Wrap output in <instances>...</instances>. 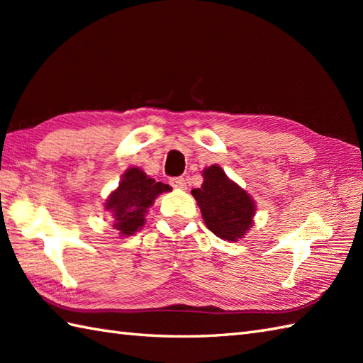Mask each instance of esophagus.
Listing matches in <instances>:
<instances>
[{"instance_id":"obj_1","label":"esophagus","mask_w":363,"mask_h":363,"mask_svg":"<svg viewBox=\"0 0 363 363\" xmlns=\"http://www.w3.org/2000/svg\"><path fill=\"white\" fill-rule=\"evenodd\" d=\"M169 186L174 187V189H179V190H186L187 189V182L184 177H172L169 179Z\"/></svg>"}]
</instances>
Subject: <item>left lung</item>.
I'll return each mask as SVG.
<instances>
[{"instance_id": "obj_1", "label": "left lung", "mask_w": 363, "mask_h": 363, "mask_svg": "<svg viewBox=\"0 0 363 363\" xmlns=\"http://www.w3.org/2000/svg\"><path fill=\"white\" fill-rule=\"evenodd\" d=\"M204 182L191 190L206 226L223 240L235 242L252 225L254 201L245 190L228 179L218 165L204 169Z\"/></svg>"}]
</instances>
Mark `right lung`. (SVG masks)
Listing matches in <instances>:
<instances>
[{
    "instance_id": "add662e5",
    "label": "right lung",
    "mask_w": 363,
    "mask_h": 363,
    "mask_svg": "<svg viewBox=\"0 0 363 363\" xmlns=\"http://www.w3.org/2000/svg\"><path fill=\"white\" fill-rule=\"evenodd\" d=\"M167 184L156 182L142 169L129 168L118 189L107 199L106 207L113 213L115 229L123 235H133L143 226L145 212L162 191H169Z\"/></svg>"
}]
</instances>
